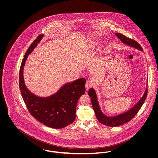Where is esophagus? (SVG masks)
Returning a JSON list of instances; mask_svg holds the SVG:
<instances>
[{
  "instance_id": "1",
  "label": "esophagus",
  "mask_w": 158,
  "mask_h": 158,
  "mask_svg": "<svg viewBox=\"0 0 158 158\" xmlns=\"http://www.w3.org/2000/svg\"><path fill=\"white\" fill-rule=\"evenodd\" d=\"M92 86V83H90L89 81H86V84H85V88H86V90H88L90 87Z\"/></svg>"
}]
</instances>
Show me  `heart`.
I'll return each mask as SVG.
<instances>
[{"instance_id":"obj_1","label":"heart","mask_w":158,"mask_h":158,"mask_svg":"<svg viewBox=\"0 0 158 158\" xmlns=\"http://www.w3.org/2000/svg\"><path fill=\"white\" fill-rule=\"evenodd\" d=\"M90 45H91V47H92V48H95V47H97V43H95V42H91Z\"/></svg>"}]
</instances>
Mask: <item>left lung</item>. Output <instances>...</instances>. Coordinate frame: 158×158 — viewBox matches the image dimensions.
Wrapping results in <instances>:
<instances>
[{
  "label": "left lung",
  "mask_w": 158,
  "mask_h": 158,
  "mask_svg": "<svg viewBox=\"0 0 158 158\" xmlns=\"http://www.w3.org/2000/svg\"><path fill=\"white\" fill-rule=\"evenodd\" d=\"M115 35L120 39L121 42L125 45H128L129 47L135 48L137 50L143 52V49L140 44L133 39H130L129 38L126 37L123 34L116 32ZM148 76L147 77L148 82ZM147 85V83H146ZM148 93V88H146L144 90L143 96L140 98L139 101L134 105L132 108L129 109L127 111L123 113H121L119 114L114 115V116H108L105 115L102 111L99 104L98 101V97L95 90L93 88H90L88 91V95L90 97V101L92 102V105L94 112L95 113L97 118L98 120L102 124L110 126V127H117L123 125L129 121L131 120L135 115L139 112L141 107L142 106L143 103L146 98Z\"/></svg>",
  "instance_id": "1"
}]
</instances>
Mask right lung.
Segmentation results:
<instances>
[{
    "instance_id": "add662e5",
    "label": "right lung",
    "mask_w": 158,
    "mask_h": 158,
    "mask_svg": "<svg viewBox=\"0 0 158 158\" xmlns=\"http://www.w3.org/2000/svg\"><path fill=\"white\" fill-rule=\"evenodd\" d=\"M44 35H40L28 48L24 56L19 71V89L27 107L36 120L53 128H62L73 123L79 98L85 92V78L66 83L52 95L42 97L31 92L23 78V68L28 56L33 52Z\"/></svg>"
}]
</instances>
